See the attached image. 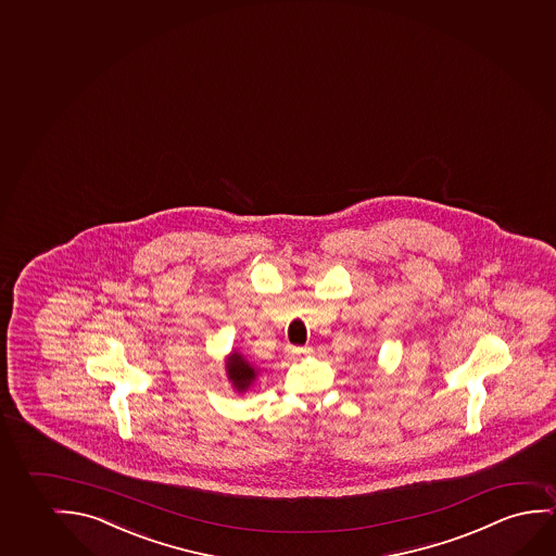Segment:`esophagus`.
I'll return each mask as SVG.
<instances>
[{
    "label": "esophagus",
    "mask_w": 556,
    "mask_h": 556,
    "mask_svg": "<svg viewBox=\"0 0 556 556\" xmlns=\"http://www.w3.org/2000/svg\"><path fill=\"white\" fill-rule=\"evenodd\" d=\"M290 356L291 358H301V356H305L311 352V349H306V346H290Z\"/></svg>",
    "instance_id": "1"
}]
</instances>
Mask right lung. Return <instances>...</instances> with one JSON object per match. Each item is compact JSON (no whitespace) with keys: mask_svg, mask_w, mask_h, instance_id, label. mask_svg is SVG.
Returning a JSON list of instances; mask_svg holds the SVG:
<instances>
[{"mask_svg":"<svg viewBox=\"0 0 556 556\" xmlns=\"http://www.w3.org/2000/svg\"><path fill=\"white\" fill-rule=\"evenodd\" d=\"M225 371H227L228 383L232 384V389L238 394L250 391L258 377L257 366H253L238 349H232L225 358Z\"/></svg>","mask_w":556,"mask_h":556,"instance_id":"obj_1","label":"right lung"}]
</instances>
